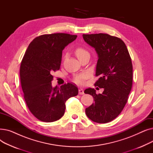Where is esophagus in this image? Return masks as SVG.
<instances>
[{
    "label": "esophagus",
    "instance_id": "1",
    "mask_svg": "<svg viewBox=\"0 0 153 153\" xmlns=\"http://www.w3.org/2000/svg\"><path fill=\"white\" fill-rule=\"evenodd\" d=\"M79 94L80 95H83L84 94V90L82 89H79Z\"/></svg>",
    "mask_w": 153,
    "mask_h": 153
}]
</instances>
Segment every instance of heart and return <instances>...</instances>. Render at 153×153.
<instances>
[{"label":"heart","mask_w":153,"mask_h":153,"mask_svg":"<svg viewBox=\"0 0 153 153\" xmlns=\"http://www.w3.org/2000/svg\"><path fill=\"white\" fill-rule=\"evenodd\" d=\"M75 53L78 58L85 54H89V53H88L86 50H85L84 49H83V48H77L76 51H75ZM87 74L85 73L76 76L74 79V82L76 83H78V84H81L83 82V80L84 79L87 78Z\"/></svg>","instance_id":"obj_1"}]
</instances>
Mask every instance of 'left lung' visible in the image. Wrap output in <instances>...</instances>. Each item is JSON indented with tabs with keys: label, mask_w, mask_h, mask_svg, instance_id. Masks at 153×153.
<instances>
[{
	"label": "left lung",
	"mask_w": 153,
	"mask_h": 153,
	"mask_svg": "<svg viewBox=\"0 0 153 153\" xmlns=\"http://www.w3.org/2000/svg\"><path fill=\"white\" fill-rule=\"evenodd\" d=\"M82 36L98 55L95 75L100 77L95 85L104 89L99 94L92 88L84 91L95 100L85 108V114L94 122L108 123L118 116L127 102L133 83L131 59L126 46L119 38L105 33Z\"/></svg>",
	"instance_id": "obj_1"
}]
</instances>
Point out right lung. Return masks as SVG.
<instances>
[{"label": "right lung", "instance_id": "right-lung-1", "mask_svg": "<svg viewBox=\"0 0 153 153\" xmlns=\"http://www.w3.org/2000/svg\"><path fill=\"white\" fill-rule=\"evenodd\" d=\"M77 37L66 33L41 35L30 43L24 54L20 71L24 99L31 114L42 122L60 119L66 101L78 94L77 87L71 83L60 87L51 84V74L60 68L62 50Z\"/></svg>", "mask_w": 153, "mask_h": 153}]
</instances>
